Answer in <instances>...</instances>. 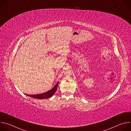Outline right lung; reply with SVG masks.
<instances>
[{"instance_id": "right-lung-1", "label": "right lung", "mask_w": 131, "mask_h": 131, "mask_svg": "<svg viewBox=\"0 0 131 131\" xmlns=\"http://www.w3.org/2000/svg\"><path fill=\"white\" fill-rule=\"evenodd\" d=\"M59 84V82H58L57 84L55 85V86L50 91L42 93V94H36V95H29V94H26V95L31 97L32 98L37 99H48L51 97L54 94L55 92H56L58 88V86Z\"/></svg>"}]
</instances>
